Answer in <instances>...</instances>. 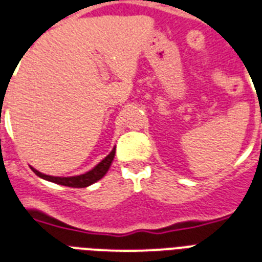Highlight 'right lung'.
I'll list each match as a JSON object with an SVG mask.
<instances>
[{"label":"right lung","mask_w":262,"mask_h":262,"mask_svg":"<svg viewBox=\"0 0 262 262\" xmlns=\"http://www.w3.org/2000/svg\"><path fill=\"white\" fill-rule=\"evenodd\" d=\"M115 153H116V147H113L112 151L105 157V159L95 165L93 169H90L86 173H82V175H76V176H50V175H45L42 172L36 171L35 168L31 169L34 171L36 176H39L42 179L48 180V182H53V183L61 184V186H67V187H78L83 188L90 186V184L98 182L99 179H102L105 173L108 172V169L111 168L113 163V159H115Z\"/></svg>","instance_id":"1"}]
</instances>
